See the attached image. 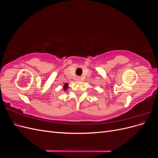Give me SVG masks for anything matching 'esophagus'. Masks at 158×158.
<instances>
[{
  "instance_id": "1",
  "label": "esophagus",
  "mask_w": 158,
  "mask_h": 158,
  "mask_svg": "<svg viewBox=\"0 0 158 158\" xmlns=\"http://www.w3.org/2000/svg\"><path fill=\"white\" fill-rule=\"evenodd\" d=\"M81 80H82V78H81L80 77H79V76H78V77H76V80L78 81V82H79V81H81Z\"/></svg>"
}]
</instances>
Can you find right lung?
<instances>
[{
  "label": "right lung",
  "mask_w": 158,
  "mask_h": 158,
  "mask_svg": "<svg viewBox=\"0 0 158 158\" xmlns=\"http://www.w3.org/2000/svg\"><path fill=\"white\" fill-rule=\"evenodd\" d=\"M68 88H69V84H68V83H65V84H64L63 89H64V91H66V89H67Z\"/></svg>",
  "instance_id": "right-lung-1"
}]
</instances>
